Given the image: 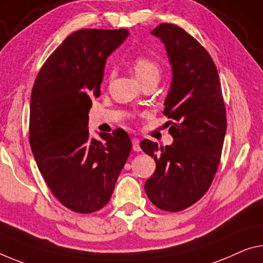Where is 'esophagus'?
Here are the masks:
<instances>
[{
  "mask_svg": "<svg viewBox=\"0 0 263 263\" xmlns=\"http://www.w3.org/2000/svg\"><path fill=\"white\" fill-rule=\"evenodd\" d=\"M133 142V149H134V152H141V147H140V140L136 139V137H134V139L132 140Z\"/></svg>",
  "mask_w": 263,
  "mask_h": 263,
  "instance_id": "1",
  "label": "esophagus"
}]
</instances>
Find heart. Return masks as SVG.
I'll return each mask as SVG.
<instances>
[{
    "mask_svg": "<svg viewBox=\"0 0 263 263\" xmlns=\"http://www.w3.org/2000/svg\"><path fill=\"white\" fill-rule=\"evenodd\" d=\"M134 70L136 74V78L139 81L144 80L151 76H160V64L154 60L147 58V56H139L134 62Z\"/></svg>",
    "mask_w": 263,
    "mask_h": 263,
    "instance_id": "heart-1",
    "label": "heart"
}]
</instances>
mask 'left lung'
Instances as JSON below:
<instances>
[{
    "label": "left lung",
    "instance_id": "obj_1",
    "mask_svg": "<svg viewBox=\"0 0 263 263\" xmlns=\"http://www.w3.org/2000/svg\"><path fill=\"white\" fill-rule=\"evenodd\" d=\"M151 34L164 44L172 67L163 114L172 119L174 141L164 148L141 142L156 163L144 191L157 208L180 212L199 201L213 182L227 129L226 108L215 63L193 36L169 23Z\"/></svg>",
    "mask_w": 263,
    "mask_h": 263
}]
</instances>
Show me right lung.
<instances>
[{
    "instance_id": "obj_1",
    "label": "right lung",
    "mask_w": 263,
    "mask_h": 263,
    "mask_svg": "<svg viewBox=\"0 0 263 263\" xmlns=\"http://www.w3.org/2000/svg\"><path fill=\"white\" fill-rule=\"evenodd\" d=\"M127 29H82L48 58L30 98L29 142L48 187L76 213L100 211L110 200L132 151L124 130L88 129L91 100L100 96L107 59L128 37Z\"/></svg>"
}]
</instances>
